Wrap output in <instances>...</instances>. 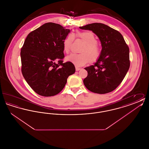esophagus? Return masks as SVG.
I'll return each mask as SVG.
<instances>
[{
    "instance_id": "34e87169",
    "label": "esophagus",
    "mask_w": 149,
    "mask_h": 149,
    "mask_svg": "<svg viewBox=\"0 0 149 149\" xmlns=\"http://www.w3.org/2000/svg\"><path fill=\"white\" fill-rule=\"evenodd\" d=\"M80 69H81V68H78V66H75V70H76V71H79V70H80Z\"/></svg>"
}]
</instances>
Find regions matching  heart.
<instances>
[{
  "label": "heart",
  "instance_id": "1",
  "mask_svg": "<svg viewBox=\"0 0 149 149\" xmlns=\"http://www.w3.org/2000/svg\"><path fill=\"white\" fill-rule=\"evenodd\" d=\"M74 37L80 39L85 44L80 51L81 54H71L66 57L67 61L77 66H81L89 62L94 63L99 60L101 49L97 43L96 36L90 31L77 32L73 36H68L63 41L64 52L68 54L70 52Z\"/></svg>",
  "mask_w": 149,
  "mask_h": 149
}]
</instances>
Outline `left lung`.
Wrapping results in <instances>:
<instances>
[{
  "mask_svg": "<svg viewBox=\"0 0 149 149\" xmlns=\"http://www.w3.org/2000/svg\"><path fill=\"white\" fill-rule=\"evenodd\" d=\"M79 28L92 31L102 47L99 60L85 68L88 76L83 80L84 84L95 93L112 92L122 81L130 66L127 45L118 31L104 24L94 23Z\"/></svg>",
  "mask_w": 149,
  "mask_h": 149,
  "instance_id": "obj_1",
  "label": "left lung"
}]
</instances>
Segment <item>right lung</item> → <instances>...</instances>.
I'll list each match as a JSON object with an SVG mask.
<instances>
[{
	"mask_svg": "<svg viewBox=\"0 0 149 149\" xmlns=\"http://www.w3.org/2000/svg\"><path fill=\"white\" fill-rule=\"evenodd\" d=\"M70 31L60 24L46 23L30 32L24 41L21 51L22 73L40 95L59 93L75 72L72 63H63V41Z\"/></svg>",
	"mask_w": 149,
	"mask_h": 149,
	"instance_id": "add662e5",
	"label": "right lung"
}]
</instances>
